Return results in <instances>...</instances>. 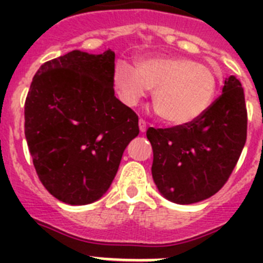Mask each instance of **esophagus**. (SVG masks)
Returning a JSON list of instances; mask_svg holds the SVG:
<instances>
[{
	"mask_svg": "<svg viewBox=\"0 0 263 263\" xmlns=\"http://www.w3.org/2000/svg\"><path fill=\"white\" fill-rule=\"evenodd\" d=\"M138 125H139V130H141V133H145L146 129H147V124H146V121L145 120H139Z\"/></svg>",
	"mask_w": 263,
	"mask_h": 263,
	"instance_id": "1",
	"label": "esophagus"
}]
</instances>
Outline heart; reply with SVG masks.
Instances as JSON below:
<instances>
[{
  "label": "heart",
  "mask_w": 263,
  "mask_h": 263,
  "mask_svg": "<svg viewBox=\"0 0 263 263\" xmlns=\"http://www.w3.org/2000/svg\"><path fill=\"white\" fill-rule=\"evenodd\" d=\"M113 83L127 106L137 105L154 88L153 100L158 111L175 126L201 117L217 89L215 72L187 58H141L137 67L118 60L113 69Z\"/></svg>",
  "instance_id": "heart-1"
}]
</instances>
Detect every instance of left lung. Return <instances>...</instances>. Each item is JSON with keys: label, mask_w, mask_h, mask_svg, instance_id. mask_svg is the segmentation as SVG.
I'll list each match as a JSON object with an SVG mask.
<instances>
[{"label": "left lung", "mask_w": 263, "mask_h": 263, "mask_svg": "<svg viewBox=\"0 0 263 263\" xmlns=\"http://www.w3.org/2000/svg\"><path fill=\"white\" fill-rule=\"evenodd\" d=\"M246 129L245 95L234 76L225 80L221 96L191 124L148 127L152 174L160 194L173 203L194 204L220 191L245 146Z\"/></svg>", "instance_id": "obj_1"}]
</instances>
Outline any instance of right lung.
<instances>
[{
    "label": "right lung",
    "mask_w": 263,
    "mask_h": 263,
    "mask_svg": "<svg viewBox=\"0 0 263 263\" xmlns=\"http://www.w3.org/2000/svg\"><path fill=\"white\" fill-rule=\"evenodd\" d=\"M115 52L73 50L42 64L25 103V136L42 184L85 205L110 187L139 134L138 116L115 96Z\"/></svg>",
    "instance_id": "obj_1"
}]
</instances>
